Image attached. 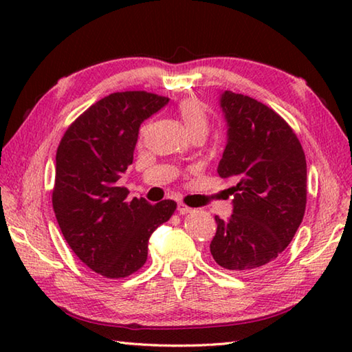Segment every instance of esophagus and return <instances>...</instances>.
Instances as JSON below:
<instances>
[{
	"label": "esophagus",
	"instance_id": "1",
	"mask_svg": "<svg viewBox=\"0 0 352 352\" xmlns=\"http://www.w3.org/2000/svg\"><path fill=\"white\" fill-rule=\"evenodd\" d=\"M177 210H178V212L180 214H188V212H192V208H189V206H186L184 204H178V206H177Z\"/></svg>",
	"mask_w": 352,
	"mask_h": 352
}]
</instances>
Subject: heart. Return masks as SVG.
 Wrapping results in <instances>:
<instances>
[{"label": "heart", "mask_w": 352, "mask_h": 352, "mask_svg": "<svg viewBox=\"0 0 352 352\" xmlns=\"http://www.w3.org/2000/svg\"><path fill=\"white\" fill-rule=\"evenodd\" d=\"M178 116L182 118L184 126H186L190 136L206 135L210 129V116L205 110L204 104L195 98L183 99L178 104Z\"/></svg>", "instance_id": "obj_1"}]
</instances>
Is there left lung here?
I'll list each match as a JSON object with an SVG mask.
<instances>
[{"label": "left lung", "mask_w": 352, "mask_h": 352, "mask_svg": "<svg viewBox=\"0 0 352 352\" xmlns=\"http://www.w3.org/2000/svg\"><path fill=\"white\" fill-rule=\"evenodd\" d=\"M220 107L228 141L217 172L234 178L233 214L216 216L214 261L226 270L254 273L273 264L305 217L306 155L292 127L270 107L225 91Z\"/></svg>", "instance_id": "8db88e82"}]
</instances>
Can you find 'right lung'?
<instances>
[{
  "instance_id": "1",
  "label": "right lung",
  "mask_w": 352,
  "mask_h": 352,
  "mask_svg": "<svg viewBox=\"0 0 352 352\" xmlns=\"http://www.w3.org/2000/svg\"><path fill=\"white\" fill-rule=\"evenodd\" d=\"M168 102L147 91L111 93L83 111L57 147L56 219L77 258L104 278L138 272L148 237L177 210L174 200H129V189L118 186L133 163L140 126Z\"/></svg>"
}]
</instances>
